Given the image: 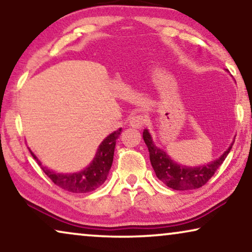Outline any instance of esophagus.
I'll use <instances>...</instances> for the list:
<instances>
[{
	"label": "esophagus",
	"instance_id": "esophagus-1",
	"mask_svg": "<svg viewBox=\"0 0 252 252\" xmlns=\"http://www.w3.org/2000/svg\"><path fill=\"white\" fill-rule=\"evenodd\" d=\"M146 124V117L142 115H134L129 118V125L134 127V128H141Z\"/></svg>",
	"mask_w": 252,
	"mask_h": 252
}]
</instances>
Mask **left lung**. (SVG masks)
Here are the masks:
<instances>
[{"label":"left lung","instance_id":"obj_1","mask_svg":"<svg viewBox=\"0 0 252 252\" xmlns=\"http://www.w3.org/2000/svg\"><path fill=\"white\" fill-rule=\"evenodd\" d=\"M143 140L149 150L150 163L153 165L157 178L174 190H190V189H197L204 186L226 159L234 143L230 144L228 149L218 159L203 166L189 167L175 163L165 151L155 146L148 129L143 130Z\"/></svg>","mask_w":252,"mask_h":252}]
</instances>
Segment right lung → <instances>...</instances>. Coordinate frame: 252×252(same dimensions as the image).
<instances>
[{
    "instance_id": "add662e5",
    "label": "right lung",
    "mask_w": 252,
    "mask_h": 252,
    "mask_svg": "<svg viewBox=\"0 0 252 252\" xmlns=\"http://www.w3.org/2000/svg\"><path fill=\"white\" fill-rule=\"evenodd\" d=\"M120 133H122V128L106 136L103 140V142L99 144L94 159L89 164L88 167H86L81 172L72 174H63L48 170L44 166H41V168L55 185L64 189V190L77 192V194L95 190L96 188L104 184L106 178H108L109 171L111 168L113 161L116 141L119 137ZM31 154H32L34 159H36L37 163L41 165L40 160L35 157V155L32 151H31Z\"/></svg>"
}]
</instances>
